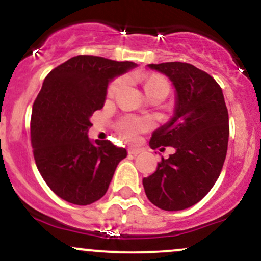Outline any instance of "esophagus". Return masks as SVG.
Wrapping results in <instances>:
<instances>
[{
    "instance_id": "34e87169",
    "label": "esophagus",
    "mask_w": 261,
    "mask_h": 261,
    "mask_svg": "<svg viewBox=\"0 0 261 261\" xmlns=\"http://www.w3.org/2000/svg\"><path fill=\"white\" fill-rule=\"evenodd\" d=\"M139 153H142L141 148H129V149H128V154H129V155H137V154Z\"/></svg>"
}]
</instances>
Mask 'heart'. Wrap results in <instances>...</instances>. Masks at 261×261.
I'll return each instance as SVG.
<instances>
[{
    "label": "heart",
    "instance_id": "heart-1",
    "mask_svg": "<svg viewBox=\"0 0 261 261\" xmlns=\"http://www.w3.org/2000/svg\"><path fill=\"white\" fill-rule=\"evenodd\" d=\"M124 85V78H118V80L113 81L111 83L108 88V94L112 96L116 92L119 91V88ZM159 87H168L167 81L164 78H162L161 75H148L144 81V89L145 93L153 91V89L159 88ZM152 123L149 119L147 118H141V117H124L118 122L117 128L120 132V134L123 136V138H125L127 141H136L138 138L139 134L142 132H145L149 129Z\"/></svg>",
    "mask_w": 261,
    "mask_h": 261
}]
</instances>
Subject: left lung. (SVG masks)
I'll return each mask as SVG.
<instances>
[{
	"mask_svg": "<svg viewBox=\"0 0 261 261\" xmlns=\"http://www.w3.org/2000/svg\"><path fill=\"white\" fill-rule=\"evenodd\" d=\"M148 67L167 75L175 88L174 114L153 132L149 145L173 147L175 152L162 158L143 187L158 208L183 210L205 197L219 178L228 150V109L217 81L193 64Z\"/></svg>",
	"mask_w": 261,
	"mask_h": 261,
	"instance_id": "left-lung-1",
	"label": "left lung"
}]
</instances>
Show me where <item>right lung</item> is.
Segmentation results:
<instances>
[{
	"instance_id": "right-lung-1",
	"label": "right lung",
	"mask_w": 261,
	"mask_h": 261,
	"mask_svg": "<svg viewBox=\"0 0 261 261\" xmlns=\"http://www.w3.org/2000/svg\"><path fill=\"white\" fill-rule=\"evenodd\" d=\"M137 67L125 61L75 56L44 78L33 103L31 143L36 165L55 194L75 205H88L108 190L124 148L92 142L89 118L102 109L108 83Z\"/></svg>"
}]
</instances>
